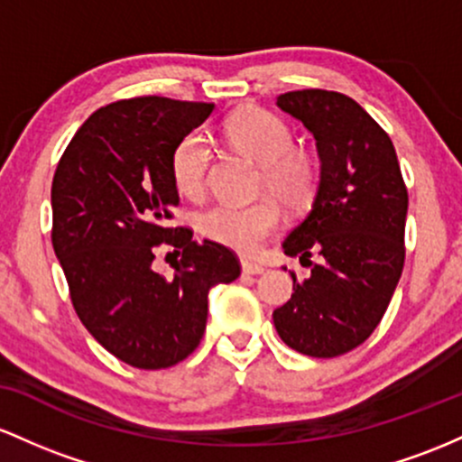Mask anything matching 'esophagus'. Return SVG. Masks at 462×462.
<instances>
[{
    "label": "esophagus",
    "instance_id": "34e87169",
    "mask_svg": "<svg viewBox=\"0 0 462 462\" xmlns=\"http://www.w3.org/2000/svg\"><path fill=\"white\" fill-rule=\"evenodd\" d=\"M242 273H245V274H262L263 273V266H262V263H255V262H248V259H242Z\"/></svg>",
    "mask_w": 462,
    "mask_h": 462
}]
</instances>
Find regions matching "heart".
I'll list each match as a JSON object with an SVG mask.
<instances>
[{"instance_id":"1","label":"heart","mask_w":462,"mask_h":462,"mask_svg":"<svg viewBox=\"0 0 462 462\" xmlns=\"http://www.w3.org/2000/svg\"><path fill=\"white\" fill-rule=\"evenodd\" d=\"M225 137L237 152L262 165L257 189L271 194L290 211L308 209L320 185V163L312 150L294 146V134L282 117L257 106L231 113L225 122ZM211 165V143L205 133L191 131L179 139L170 157V174L176 191L185 199H199L207 188ZM279 225V209L273 200L253 205H216L199 216V231L205 237L236 251L255 255Z\"/></svg>"}]
</instances>
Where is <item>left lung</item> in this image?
Here are the masks:
<instances>
[{
	"label": "left lung",
	"instance_id": "obj_1",
	"mask_svg": "<svg viewBox=\"0 0 462 462\" xmlns=\"http://www.w3.org/2000/svg\"><path fill=\"white\" fill-rule=\"evenodd\" d=\"M277 106L314 134L320 185L312 211L290 231L283 253L310 259L312 274L273 312L290 349L336 357L356 349L380 325L403 271L408 191L391 137L356 100L303 89Z\"/></svg>",
	"mask_w": 462,
	"mask_h": 462
}]
</instances>
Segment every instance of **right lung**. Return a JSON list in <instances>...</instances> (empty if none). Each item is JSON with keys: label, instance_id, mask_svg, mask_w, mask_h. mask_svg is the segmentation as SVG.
Masks as SVG:
<instances>
[{"label": "right lung", "instance_id": "obj_1", "mask_svg": "<svg viewBox=\"0 0 462 462\" xmlns=\"http://www.w3.org/2000/svg\"><path fill=\"white\" fill-rule=\"evenodd\" d=\"M211 111L207 102L159 96L97 108L51 180V245L78 319L137 369L185 360L205 334L209 290L240 277L229 248L170 226L179 207L170 157ZM159 245L181 255L172 280L152 271Z\"/></svg>", "mask_w": 462, "mask_h": 462}]
</instances>
